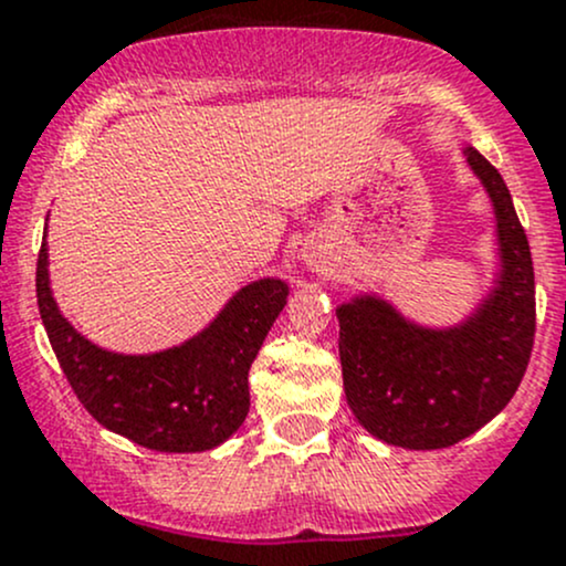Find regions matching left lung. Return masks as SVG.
<instances>
[{"label":"left lung","mask_w":566,"mask_h":566,"mask_svg":"<svg viewBox=\"0 0 566 566\" xmlns=\"http://www.w3.org/2000/svg\"><path fill=\"white\" fill-rule=\"evenodd\" d=\"M493 211L496 271L461 319L426 325L382 293L338 303V358L355 420L379 442L442 450L496 418L518 390L534 344V268L499 170L463 143Z\"/></svg>","instance_id":"1"}]
</instances>
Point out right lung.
<instances>
[{
	"label": "right lung",
	"instance_id": "obj_1",
	"mask_svg": "<svg viewBox=\"0 0 566 566\" xmlns=\"http://www.w3.org/2000/svg\"><path fill=\"white\" fill-rule=\"evenodd\" d=\"M287 295L284 279H254L181 344L113 353L75 331L59 308L45 238L38 258L40 317L78 401L99 426L159 453H203L241 428L249 412V368Z\"/></svg>",
	"mask_w": 566,
	"mask_h": 566
}]
</instances>
